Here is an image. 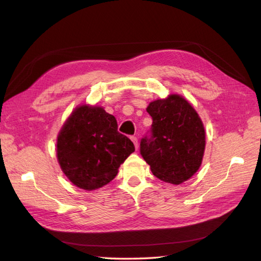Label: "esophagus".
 I'll return each instance as SVG.
<instances>
[{"label": "esophagus", "instance_id": "1", "mask_svg": "<svg viewBox=\"0 0 261 261\" xmlns=\"http://www.w3.org/2000/svg\"><path fill=\"white\" fill-rule=\"evenodd\" d=\"M130 139H132V141L134 143V145H135V148L138 149V139H137V137L136 136H132Z\"/></svg>", "mask_w": 261, "mask_h": 261}]
</instances>
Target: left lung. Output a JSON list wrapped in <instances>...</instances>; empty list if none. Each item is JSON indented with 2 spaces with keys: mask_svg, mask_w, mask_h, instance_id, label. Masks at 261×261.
<instances>
[{
  "mask_svg": "<svg viewBox=\"0 0 261 261\" xmlns=\"http://www.w3.org/2000/svg\"><path fill=\"white\" fill-rule=\"evenodd\" d=\"M150 130L140 140V154L152 174L180 184L198 171L204 151V128L195 109L178 94L151 102Z\"/></svg>",
  "mask_w": 261,
  "mask_h": 261,
  "instance_id": "8db88e82",
  "label": "left lung"
}]
</instances>
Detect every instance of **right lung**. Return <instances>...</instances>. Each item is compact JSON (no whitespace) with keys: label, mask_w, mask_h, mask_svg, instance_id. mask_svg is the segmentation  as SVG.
<instances>
[{"label":"right lung","mask_w":261,"mask_h":261,"mask_svg":"<svg viewBox=\"0 0 261 261\" xmlns=\"http://www.w3.org/2000/svg\"><path fill=\"white\" fill-rule=\"evenodd\" d=\"M134 151L132 140L117 132L115 117L99 107L77 108L58 137L62 171L74 185L86 191L111 181Z\"/></svg>","instance_id":"1"}]
</instances>
